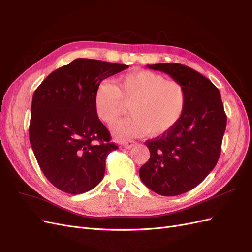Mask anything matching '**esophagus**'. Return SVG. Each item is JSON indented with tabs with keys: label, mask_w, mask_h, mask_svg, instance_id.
<instances>
[{
	"label": "esophagus",
	"mask_w": 252,
	"mask_h": 252,
	"mask_svg": "<svg viewBox=\"0 0 252 252\" xmlns=\"http://www.w3.org/2000/svg\"><path fill=\"white\" fill-rule=\"evenodd\" d=\"M136 143L134 142V141H127V142H125V143H123V146L126 148V149H130V148H132L134 145H135Z\"/></svg>",
	"instance_id": "esophagus-1"
}]
</instances>
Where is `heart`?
Segmentation results:
<instances>
[{"mask_svg": "<svg viewBox=\"0 0 252 252\" xmlns=\"http://www.w3.org/2000/svg\"><path fill=\"white\" fill-rule=\"evenodd\" d=\"M94 100L96 116L108 125L116 123L129 105L132 116L111 128L116 138L128 140L170 130L185 112L187 94L183 84L144 70L119 78L117 86L108 81L100 83Z\"/></svg>", "mask_w": 252, "mask_h": 252, "instance_id": "heart-1", "label": "heart"}]
</instances>
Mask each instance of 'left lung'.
I'll return each instance as SVG.
<instances>
[{
  "mask_svg": "<svg viewBox=\"0 0 252 252\" xmlns=\"http://www.w3.org/2000/svg\"><path fill=\"white\" fill-rule=\"evenodd\" d=\"M147 67L183 84L187 104L177 125L145 142L150 158L140 168V178L158 194L179 195L196 187L216 167L227 117L219 89L200 72L177 63Z\"/></svg>",
  "mask_w": 252,
  "mask_h": 252,
  "instance_id": "obj_1",
  "label": "left lung"
}]
</instances>
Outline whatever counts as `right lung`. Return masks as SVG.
Here are the masks:
<instances>
[{"instance_id":"obj_1","label":"right lung","mask_w":252,"mask_h":252,"mask_svg":"<svg viewBox=\"0 0 252 252\" xmlns=\"http://www.w3.org/2000/svg\"><path fill=\"white\" fill-rule=\"evenodd\" d=\"M128 65L77 59L52 71L34 91L29 140L41 170L70 194L89 191L105 173L106 158L118 149L94 109L104 79Z\"/></svg>"}]
</instances>
